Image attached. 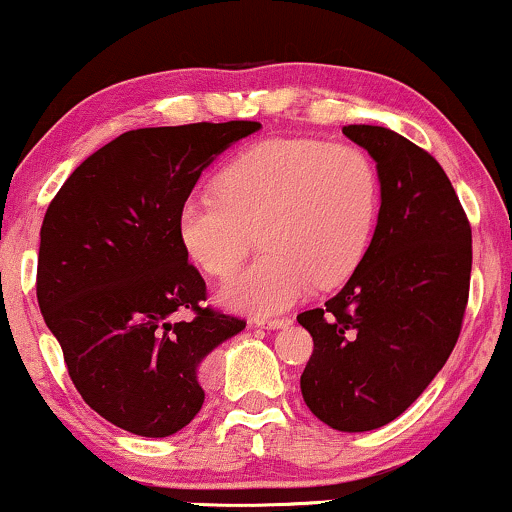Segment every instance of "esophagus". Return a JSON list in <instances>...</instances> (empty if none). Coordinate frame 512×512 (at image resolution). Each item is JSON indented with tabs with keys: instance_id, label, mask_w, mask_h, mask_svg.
I'll list each match as a JSON object with an SVG mask.
<instances>
[{
	"instance_id": "obj_1",
	"label": "esophagus",
	"mask_w": 512,
	"mask_h": 512,
	"mask_svg": "<svg viewBox=\"0 0 512 512\" xmlns=\"http://www.w3.org/2000/svg\"><path fill=\"white\" fill-rule=\"evenodd\" d=\"M288 319H262V316H257L255 319V326L257 328H267V331H278V328H286L288 326Z\"/></svg>"
}]
</instances>
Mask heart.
I'll use <instances>...</instances> for the list:
<instances>
[{"label":"heart","mask_w":512,"mask_h":512,"mask_svg":"<svg viewBox=\"0 0 512 512\" xmlns=\"http://www.w3.org/2000/svg\"><path fill=\"white\" fill-rule=\"evenodd\" d=\"M380 210L373 160L321 139H264L217 174V191L179 208V236L208 274L226 278L257 241L264 252L222 288L226 307L276 314L352 274L371 245Z\"/></svg>","instance_id":"obj_1"}]
</instances>
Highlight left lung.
Returning a JSON list of instances; mask_svg holds the SVG:
<instances>
[{"label":"left lung","instance_id":"left-lung-1","mask_svg":"<svg viewBox=\"0 0 512 512\" xmlns=\"http://www.w3.org/2000/svg\"><path fill=\"white\" fill-rule=\"evenodd\" d=\"M380 181L364 260L323 309L297 316L314 338L304 404L340 432L383 428L442 371L468 304L472 234L442 165L401 134L347 125Z\"/></svg>","mask_w":512,"mask_h":512}]
</instances>
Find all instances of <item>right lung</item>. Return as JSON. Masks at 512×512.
<instances>
[{
  "mask_svg": "<svg viewBox=\"0 0 512 512\" xmlns=\"http://www.w3.org/2000/svg\"><path fill=\"white\" fill-rule=\"evenodd\" d=\"M257 129L248 120L132 129L89 155L44 215V323L82 399L132 435L186 428L205 401L208 357L245 328L203 307L179 208L203 170ZM181 311L194 319L177 322Z\"/></svg>",
  "mask_w": 512,
  "mask_h": 512,
  "instance_id": "right-lung-1",
  "label": "right lung"
}]
</instances>
